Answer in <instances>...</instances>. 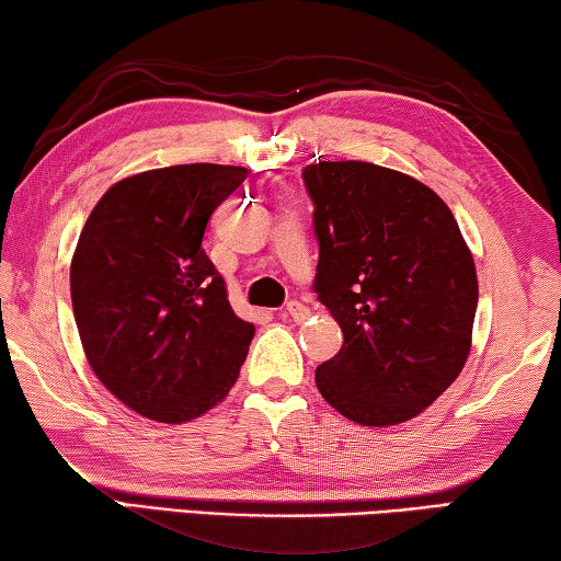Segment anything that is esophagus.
<instances>
[{"mask_svg":"<svg viewBox=\"0 0 561 561\" xmlns=\"http://www.w3.org/2000/svg\"><path fill=\"white\" fill-rule=\"evenodd\" d=\"M308 313H310V310L304 304H300V300H290V304L286 306V316L293 318V321H296V323L306 321Z\"/></svg>","mask_w":561,"mask_h":561,"instance_id":"1","label":"esophagus"}]
</instances>
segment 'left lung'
<instances>
[{
	"mask_svg": "<svg viewBox=\"0 0 561 561\" xmlns=\"http://www.w3.org/2000/svg\"><path fill=\"white\" fill-rule=\"evenodd\" d=\"M313 203V290L343 331L316 386L343 416L393 426L461 374L479 286L451 210L403 172L370 162L304 168Z\"/></svg>",
	"mask_w": 561,
	"mask_h": 561,
	"instance_id": "obj_1",
	"label": "left lung"
}]
</instances>
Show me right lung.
Listing matches in <instances>:
<instances>
[{
	"label": "right lung",
	"mask_w": 561,
	"mask_h": 561,
	"mask_svg": "<svg viewBox=\"0 0 561 561\" xmlns=\"http://www.w3.org/2000/svg\"><path fill=\"white\" fill-rule=\"evenodd\" d=\"M245 168H162L119 180L94 205L72 257L77 331L125 407L183 424L222 401L255 325L236 316L203 238Z\"/></svg>",
	"instance_id": "obj_1"
}]
</instances>
